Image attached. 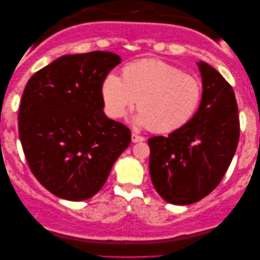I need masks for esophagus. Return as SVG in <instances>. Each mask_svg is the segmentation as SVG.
<instances>
[{"instance_id":"1","label":"esophagus","mask_w":260,"mask_h":260,"mask_svg":"<svg viewBox=\"0 0 260 260\" xmlns=\"http://www.w3.org/2000/svg\"><path fill=\"white\" fill-rule=\"evenodd\" d=\"M145 138L143 136H141V135H138L136 133H133L131 135V141L134 142V143H137V142H143Z\"/></svg>"}]
</instances>
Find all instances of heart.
Wrapping results in <instances>:
<instances>
[{
  "mask_svg": "<svg viewBox=\"0 0 260 260\" xmlns=\"http://www.w3.org/2000/svg\"><path fill=\"white\" fill-rule=\"evenodd\" d=\"M105 111L119 118L137 99V122L158 134L186 125L202 101L197 78L159 59H142L123 67L122 78L109 73L102 84Z\"/></svg>",
  "mask_w": 260,
  "mask_h": 260,
  "instance_id": "b5f03b06",
  "label": "heart"
}]
</instances>
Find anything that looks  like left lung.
<instances>
[{"label":"left lung","instance_id":"left-lung-1","mask_svg":"<svg viewBox=\"0 0 260 260\" xmlns=\"http://www.w3.org/2000/svg\"><path fill=\"white\" fill-rule=\"evenodd\" d=\"M198 65L204 92L195 116L167 137L148 140L152 184L173 205L194 204L212 193L225 176L239 142L232 86L208 63Z\"/></svg>","mask_w":260,"mask_h":260}]
</instances>
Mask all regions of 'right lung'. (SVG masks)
<instances>
[{
    "mask_svg": "<svg viewBox=\"0 0 260 260\" xmlns=\"http://www.w3.org/2000/svg\"><path fill=\"white\" fill-rule=\"evenodd\" d=\"M119 62L111 52L63 55L34 73L24 87L20 141L33 175L55 197H93L129 147V127L103 111V80Z\"/></svg>",
    "mask_w": 260,
    "mask_h": 260,
    "instance_id": "add662e5",
    "label": "right lung"
}]
</instances>
